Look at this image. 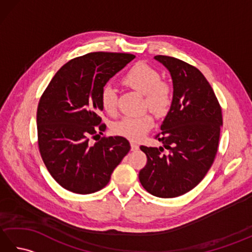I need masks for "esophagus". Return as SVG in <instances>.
Listing matches in <instances>:
<instances>
[{"mask_svg":"<svg viewBox=\"0 0 252 252\" xmlns=\"http://www.w3.org/2000/svg\"><path fill=\"white\" fill-rule=\"evenodd\" d=\"M138 148H140V146H138V144L136 142H131V151L135 152L138 151Z\"/></svg>","mask_w":252,"mask_h":252,"instance_id":"34e87169","label":"esophagus"}]
</instances>
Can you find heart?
Wrapping results in <instances>:
<instances>
[{
	"label": "heart",
	"mask_w": 252,
	"mask_h": 252,
	"mask_svg": "<svg viewBox=\"0 0 252 252\" xmlns=\"http://www.w3.org/2000/svg\"><path fill=\"white\" fill-rule=\"evenodd\" d=\"M160 80V74L154 68L145 63H137L123 76L122 82L126 87L145 95L146 105L155 114L163 115L171 104V91L168 85ZM100 104L107 114H114L116 111L117 92L114 87L107 84L101 89ZM153 126L154 119L149 115L125 117L115 123L112 131L117 135L136 141Z\"/></svg>",
	"instance_id": "1"
}]
</instances>
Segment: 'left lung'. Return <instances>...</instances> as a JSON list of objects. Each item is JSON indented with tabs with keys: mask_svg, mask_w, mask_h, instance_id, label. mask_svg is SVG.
Wrapping results in <instances>:
<instances>
[{
	"mask_svg": "<svg viewBox=\"0 0 252 252\" xmlns=\"http://www.w3.org/2000/svg\"><path fill=\"white\" fill-rule=\"evenodd\" d=\"M155 60L170 72L173 96L160 126L158 141L162 146H141L147 163L138 179L149 194L174 198L199 184L212 165L222 111L211 85L197 68L170 56L158 55Z\"/></svg>",
	"mask_w": 252,
	"mask_h": 252,
	"instance_id": "obj_1",
	"label": "left lung"
}]
</instances>
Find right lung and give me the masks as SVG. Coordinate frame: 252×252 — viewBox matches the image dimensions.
Masks as SVG:
<instances>
[{
  "mask_svg": "<svg viewBox=\"0 0 252 252\" xmlns=\"http://www.w3.org/2000/svg\"><path fill=\"white\" fill-rule=\"evenodd\" d=\"M134 58L103 52L73 58L56 72L42 95L36 112L40 154L65 189L87 195L104 189L130 152L129 141L122 136L103 137L94 145L89 140L106 127L98 116L103 111L101 89Z\"/></svg>",
  "mask_w": 252,
  "mask_h": 252,
  "instance_id": "right-lung-1",
  "label": "right lung"
}]
</instances>
